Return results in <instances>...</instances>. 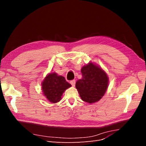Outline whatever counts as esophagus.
Masks as SVG:
<instances>
[{
    "label": "esophagus",
    "instance_id": "34e87169",
    "mask_svg": "<svg viewBox=\"0 0 146 146\" xmlns=\"http://www.w3.org/2000/svg\"><path fill=\"white\" fill-rule=\"evenodd\" d=\"M70 84H71L72 86H74L75 85H76V80H71V81L70 82Z\"/></svg>",
    "mask_w": 146,
    "mask_h": 146
}]
</instances>
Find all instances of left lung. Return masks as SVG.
I'll return each instance as SVG.
<instances>
[{
	"label": "left lung",
	"mask_w": 146,
	"mask_h": 146,
	"mask_svg": "<svg viewBox=\"0 0 146 146\" xmlns=\"http://www.w3.org/2000/svg\"><path fill=\"white\" fill-rule=\"evenodd\" d=\"M82 79L76 83V87L82 100L89 104L98 102L104 96L108 86L107 74L99 66L92 62L81 69Z\"/></svg>",
	"instance_id": "obj_1"
}]
</instances>
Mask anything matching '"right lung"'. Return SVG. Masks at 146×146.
I'll return each mask as SVG.
<instances>
[{"label":"right lung","mask_w":146,"mask_h":146,"mask_svg":"<svg viewBox=\"0 0 146 146\" xmlns=\"http://www.w3.org/2000/svg\"><path fill=\"white\" fill-rule=\"evenodd\" d=\"M43 94L51 103L55 104L61 99L63 92L71 86L64 77L56 72L48 74L41 83Z\"/></svg>","instance_id":"1"}]
</instances>
